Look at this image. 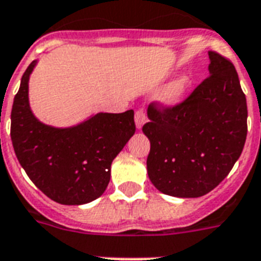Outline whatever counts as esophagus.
Listing matches in <instances>:
<instances>
[{"mask_svg": "<svg viewBox=\"0 0 261 261\" xmlns=\"http://www.w3.org/2000/svg\"><path fill=\"white\" fill-rule=\"evenodd\" d=\"M146 120H147V115L143 111V109L137 110V112H135V124H137L138 128H142V126L146 123Z\"/></svg>", "mask_w": 261, "mask_h": 261, "instance_id": "obj_1", "label": "esophagus"}]
</instances>
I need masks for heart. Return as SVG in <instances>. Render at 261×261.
Listing matches in <instances>:
<instances>
[{"mask_svg": "<svg viewBox=\"0 0 261 261\" xmlns=\"http://www.w3.org/2000/svg\"><path fill=\"white\" fill-rule=\"evenodd\" d=\"M189 86V80L185 76H181L178 79H175L174 82H171L169 86L166 87V90L162 94V100L167 105H174L181 100L184 95H185L186 90Z\"/></svg>", "mask_w": 261, "mask_h": 261, "instance_id": "b5f03b06", "label": "heart"}]
</instances>
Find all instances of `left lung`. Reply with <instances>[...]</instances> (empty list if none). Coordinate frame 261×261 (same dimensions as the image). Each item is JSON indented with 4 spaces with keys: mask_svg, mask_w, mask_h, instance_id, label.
I'll return each instance as SVG.
<instances>
[{
    "mask_svg": "<svg viewBox=\"0 0 261 261\" xmlns=\"http://www.w3.org/2000/svg\"><path fill=\"white\" fill-rule=\"evenodd\" d=\"M209 73L185 100L150 103L147 174L167 196L194 198L213 190L241 155L247 139V99L234 65L209 52Z\"/></svg>",
    "mask_w": 261,
    "mask_h": 261,
    "instance_id": "8db88e82",
    "label": "left lung"
}]
</instances>
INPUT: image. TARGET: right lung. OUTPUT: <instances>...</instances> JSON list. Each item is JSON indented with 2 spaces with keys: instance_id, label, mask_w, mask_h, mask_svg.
Wrapping results in <instances>:
<instances>
[{
  "instance_id": "add662e5",
  "label": "right lung",
  "mask_w": 261,
  "mask_h": 261,
  "mask_svg": "<svg viewBox=\"0 0 261 261\" xmlns=\"http://www.w3.org/2000/svg\"><path fill=\"white\" fill-rule=\"evenodd\" d=\"M32 61L12 107L10 137L20 165L40 190L63 205H82L105 193L111 164L135 133L134 111L99 112L68 128L41 123L29 107Z\"/></svg>"
}]
</instances>
